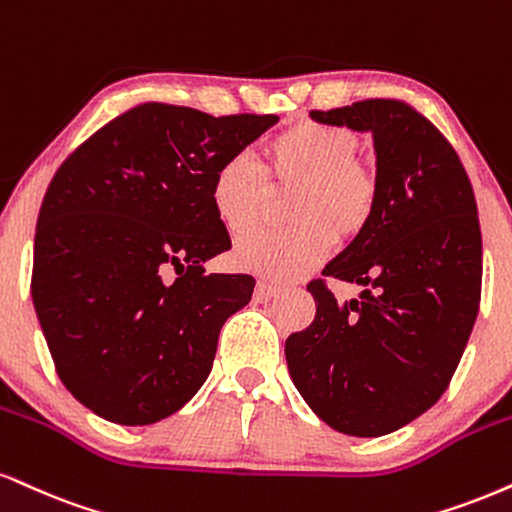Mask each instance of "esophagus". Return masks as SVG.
Here are the masks:
<instances>
[{
	"label": "esophagus",
	"mask_w": 512,
	"mask_h": 512,
	"mask_svg": "<svg viewBox=\"0 0 512 512\" xmlns=\"http://www.w3.org/2000/svg\"><path fill=\"white\" fill-rule=\"evenodd\" d=\"M276 295H279V288L272 286V283H267V281H257V286H255L257 303H267V300L276 298Z\"/></svg>",
	"instance_id": "34e87169"
}]
</instances>
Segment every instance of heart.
Returning <instances> with one entry per match:
<instances>
[{
  "mask_svg": "<svg viewBox=\"0 0 512 512\" xmlns=\"http://www.w3.org/2000/svg\"><path fill=\"white\" fill-rule=\"evenodd\" d=\"M281 186H300L293 197V229L257 231L238 240L231 260L243 272L295 281L331 252L334 238L353 240L377 212L379 176L357 155L348 128L305 121L286 128L267 147ZM267 169L248 152L229 155L214 169L209 202L233 236L255 229L269 200Z\"/></svg>",
  "mask_w": 512,
  "mask_h": 512,
  "instance_id": "1",
  "label": "heart"
}]
</instances>
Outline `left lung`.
Here are the masks:
<instances>
[{
	"label": "left lung",
	"mask_w": 512,
	"mask_h": 512,
	"mask_svg": "<svg viewBox=\"0 0 512 512\" xmlns=\"http://www.w3.org/2000/svg\"><path fill=\"white\" fill-rule=\"evenodd\" d=\"M310 119L372 133L379 202L322 272L365 291L338 303L324 281L307 286L317 315L286 338L288 372L331 429L384 436L432 408L465 353L482 295L477 202L448 140L405 102L365 100Z\"/></svg>",
	"instance_id": "obj_1"
}]
</instances>
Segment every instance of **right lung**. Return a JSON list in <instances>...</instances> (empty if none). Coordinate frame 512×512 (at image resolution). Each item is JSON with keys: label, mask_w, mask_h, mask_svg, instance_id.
Segmentation results:
<instances>
[{"label": "right lung", "mask_w": 512, "mask_h": 512, "mask_svg": "<svg viewBox=\"0 0 512 512\" xmlns=\"http://www.w3.org/2000/svg\"><path fill=\"white\" fill-rule=\"evenodd\" d=\"M276 121L147 102L54 174L30 291L59 379L95 415L155 424L205 384L221 326L255 288L248 274L205 272L231 248L209 183Z\"/></svg>", "instance_id": "1"}]
</instances>
